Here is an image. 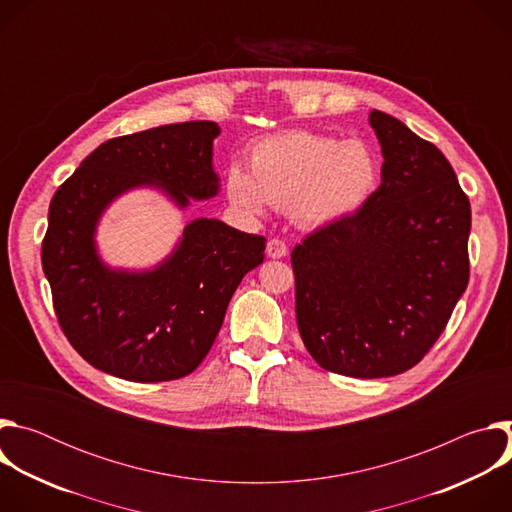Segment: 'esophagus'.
<instances>
[{
  "label": "esophagus",
  "instance_id": "esophagus-1",
  "mask_svg": "<svg viewBox=\"0 0 512 512\" xmlns=\"http://www.w3.org/2000/svg\"><path fill=\"white\" fill-rule=\"evenodd\" d=\"M267 257H271V259H281V257H285L287 255V245L281 241V239H271L269 243H267Z\"/></svg>",
  "mask_w": 512,
  "mask_h": 512
}]
</instances>
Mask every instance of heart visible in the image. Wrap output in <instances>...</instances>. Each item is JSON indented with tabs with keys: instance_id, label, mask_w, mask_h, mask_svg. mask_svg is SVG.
<instances>
[{
	"instance_id": "1",
	"label": "heart",
	"mask_w": 512,
	"mask_h": 512,
	"mask_svg": "<svg viewBox=\"0 0 512 512\" xmlns=\"http://www.w3.org/2000/svg\"><path fill=\"white\" fill-rule=\"evenodd\" d=\"M377 184L379 162L364 141L287 129L253 143L249 174L229 168L227 196L247 212L271 204L304 227H326L360 210Z\"/></svg>"
}]
</instances>
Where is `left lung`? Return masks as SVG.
<instances>
[{"instance_id": "8db88e82", "label": "left lung", "mask_w": 512, "mask_h": 512, "mask_svg": "<svg viewBox=\"0 0 512 512\" xmlns=\"http://www.w3.org/2000/svg\"><path fill=\"white\" fill-rule=\"evenodd\" d=\"M381 186L291 251L300 336L322 369L356 379L409 371L444 332L470 277V200L433 143L371 111Z\"/></svg>"}]
</instances>
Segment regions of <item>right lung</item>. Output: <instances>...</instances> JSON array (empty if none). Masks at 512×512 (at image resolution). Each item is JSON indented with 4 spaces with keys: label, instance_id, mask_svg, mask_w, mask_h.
<instances>
[{
    "label": "right lung",
    "instance_id": "add662e5",
    "mask_svg": "<svg viewBox=\"0 0 512 512\" xmlns=\"http://www.w3.org/2000/svg\"><path fill=\"white\" fill-rule=\"evenodd\" d=\"M214 121H186L113 137L56 190L42 269L58 324L95 369L135 383L190 375L208 354L243 275L263 263L265 237L196 218L152 271L109 269L97 255L103 210L137 186L162 188L178 206L218 192Z\"/></svg>",
    "mask_w": 512,
    "mask_h": 512
}]
</instances>
